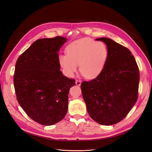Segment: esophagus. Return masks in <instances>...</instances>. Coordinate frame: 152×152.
Listing matches in <instances>:
<instances>
[{"label":"esophagus","mask_w":152,"mask_h":152,"mask_svg":"<svg viewBox=\"0 0 152 152\" xmlns=\"http://www.w3.org/2000/svg\"><path fill=\"white\" fill-rule=\"evenodd\" d=\"M81 82H82V81L80 80H75L76 85H77V86H80Z\"/></svg>","instance_id":"obj_1"}]
</instances>
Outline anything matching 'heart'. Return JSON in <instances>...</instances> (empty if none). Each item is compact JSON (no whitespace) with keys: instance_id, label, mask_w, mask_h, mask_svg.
I'll use <instances>...</instances> for the list:
<instances>
[{"instance_id":"heart-1","label":"heart","mask_w":152,"mask_h":152,"mask_svg":"<svg viewBox=\"0 0 152 152\" xmlns=\"http://www.w3.org/2000/svg\"><path fill=\"white\" fill-rule=\"evenodd\" d=\"M108 55V49L103 42L85 38L68 45L66 54L59 55L58 59L66 76L73 77L79 65L83 75L87 79H93L103 71Z\"/></svg>"}]
</instances>
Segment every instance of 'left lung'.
I'll use <instances>...</instances> for the list:
<instances>
[{"label":"left lung","mask_w":152,"mask_h":152,"mask_svg":"<svg viewBox=\"0 0 152 152\" xmlns=\"http://www.w3.org/2000/svg\"><path fill=\"white\" fill-rule=\"evenodd\" d=\"M108 58L103 71L95 79L84 81L81 91L90 117L104 126L125 118L138 98L140 71L127 48L106 37Z\"/></svg>","instance_id":"8db88e82"}]
</instances>
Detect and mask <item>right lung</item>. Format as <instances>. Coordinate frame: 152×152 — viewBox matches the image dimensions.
<instances>
[{
  "mask_svg": "<svg viewBox=\"0 0 152 152\" xmlns=\"http://www.w3.org/2000/svg\"><path fill=\"white\" fill-rule=\"evenodd\" d=\"M66 40L60 36L36 40L16 63L13 81L18 102L41 125H53L65 117L69 90L75 86L74 79L59 70L58 51Z\"/></svg>",
  "mask_w": 152,
  "mask_h": 152,
  "instance_id": "1",
  "label": "right lung"
}]
</instances>
